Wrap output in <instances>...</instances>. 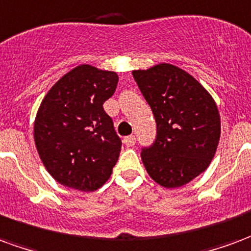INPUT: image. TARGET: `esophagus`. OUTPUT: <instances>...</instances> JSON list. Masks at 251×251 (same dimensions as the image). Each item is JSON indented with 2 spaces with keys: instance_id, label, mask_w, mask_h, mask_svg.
<instances>
[{
  "instance_id": "1",
  "label": "esophagus",
  "mask_w": 251,
  "mask_h": 251,
  "mask_svg": "<svg viewBox=\"0 0 251 251\" xmlns=\"http://www.w3.org/2000/svg\"><path fill=\"white\" fill-rule=\"evenodd\" d=\"M123 143L127 146V147H132V146H135V143H136V138L133 136V135H131V136H126V138L123 139Z\"/></svg>"
}]
</instances>
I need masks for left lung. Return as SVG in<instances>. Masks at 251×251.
I'll return each instance as SVG.
<instances>
[{
    "label": "left lung",
    "instance_id": "8db88e82",
    "mask_svg": "<svg viewBox=\"0 0 251 251\" xmlns=\"http://www.w3.org/2000/svg\"><path fill=\"white\" fill-rule=\"evenodd\" d=\"M152 109L156 139L142 150L148 175L166 188L191 182L210 166L219 138L221 118L213 96L197 78L173 64L132 71Z\"/></svg>",
    "mask_w": 251,
    "mask_h": 251
}]
</instances>
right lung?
I'll use <instances>...</instances> for the list:
<instances>
[{"mask_svg": "<svg viewBox=\"0 0 251 251\" xmlns=\"http://www.w3.org/2000/svg\"><path fill=\"white\" fill-rule=\"evenodd\" d=\"M116 72L83 64L45 95L34 120L41 162L58 183L95 191L107 182L122 148L103 104L118 85Z\"/></svg>", "mask_w": 251, "mask_h": 251, "instance_id": "right-lung-1", "label": "right lung"}]
</instances>
